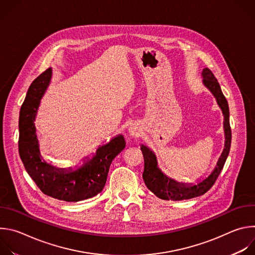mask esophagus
Segmentation results:
<instances>
[{"instance_id":"1","label":"esophagus","mask_w":255,"mask_h":255,"mask_svg":"<svg viewBox=\"0 0 255 255\" xmlns=\"http://www.w3.org/2000/svg\"><path fill=\"white\" fill-rule=\"evenodd\" d=\"M129 134L132 136V137H139L140 134H141V129L138 127V126H131L129 128Z\"/></svg>"}]
</instances>
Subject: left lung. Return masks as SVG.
<instances>
[{
	"label": "left lung",
	"mask_w": 255,
	"mask_h": 255,
	"mask_svg": "<svg viewBox=\"0 0 255 255\" xmlns=\"http://www.w3.org/2000/svg\"><path fill=\"white\" fill-rule=\"evenodd\" d=\"M202 77L205 87L213 94L224 115V149L212 172L206 178L199 181L197 185H192L177 183L176 180L166 176L158 167L157 158L154 152L142 144L141 151L144 157V171L142 177L148 190H150L159 199L167 201H181L204 195L215 184L216 179L223 169L225 161L228 157L231 146V128L229 122L228 102L221 91L219 83H218L215 76L213 75V72L209 68L206 67L203 69Z\"/></svg>",
	"instance_id": "obj_1"
}]
</instances>
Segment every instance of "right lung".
<instances>
[{
    "label": "right lung",
    "instance_id": "right-lung-1",
    "mask_svg": "<svg viewBox=\"0 0 255 255\" xmlns=\"http://www.w3.org/2000/svg\"><path fill=\"white\" fill-rule=\"evenodd\" d=\"M51 75L52 69L49 67L28 89L19 117V154L26 171L43 194L65 202L84 201L103 191L109 168L125 148L126 142L123 135L114 137L99 146L93 158L85 160L76 170L56 168L42 160L34 121Z\"/></svg>",
    "mask_w": 255,
    "mask_h": 255
}]
</instances>
